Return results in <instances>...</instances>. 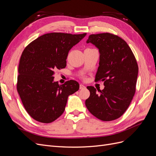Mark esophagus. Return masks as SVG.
I'll return each instance as SVG.
<instances>
[{"label":"esophagus","mask_w":156,"mask_h":156,"mask_svg":"<svg viewBox=\"0 0 156 156\" xmlns=\"http://www.w3.org/2000/svg\"><path fill=\"white\" fill-rule=\"evenodd\" d=\"M79 88H80V89H85L86 88V87L85 86H84L83 84H80V86H79Z\"/></svg>","instance_id":"1"}]
</instances>
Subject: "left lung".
<instances>
[{
  "mask_svg": "<svg viewBox=\"0 0 156 156\" xmlns=\"http://www.w3.org/2000/svg\"><path fill=\"white\" fill-rule=\"evenodd\" d=\"M87 43L95 45L100 52L96 81H104L105 88L87 87L90 97L85 105L90 112L103 121L120 118L127 110L135 93L139 68L126 42L110 33L91 34Z\"/></svg>",
  "mask_w": 156,
  "mask_h": 156,
  "instance_id": "left-lung-1",
  "label": "left lung"
}]
</instances>
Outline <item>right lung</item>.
Instances as JSON below:
<instances>
[{
	"instance_id": "add662e5",
	"label": "right lung",
	"mask_w": 156,
	"mask_h": 156,
	"mask_svg": "<svg viewBox=\"0 0 156 156\" xmlns=\"http://www.w3.org/2000/svg\"><path fill=\"white\" fill-rule=\"evenodd\" d=\"M48 33L28 45L18 68L17 90L29 115L42 123H51L62 115L68 98L79 84L69 80L63 84L54 81L57 69L66 66L69 50L86 36Z\"/></svg>"
}]
</instances>
